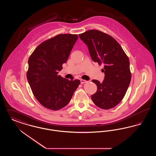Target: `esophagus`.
<instances>
[{
	"mask_svg": "<svg viewBox=\"0 0 156 156\" xmlns=\"http://www.w3.org/2000/svg\"><path fill=\"white\" fill-rule=\"evenodd\" d=\"M80 81H81V83H85L87 82V81H85V80H81Z\"/></svg>",
	"mask_w": 156,
	"mask_h": 156,
	"instance_id": "esophagus-1",
	"label": "esophagus"
}]
</instances>
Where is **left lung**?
<instances>
[{
	"mask_svg": "<svg viewBox=\"0 0 156 156\" xmlns=\"http://www.w3.org/2000/svg\"><path fill=\"white\" fill-rule=\"evenodd\" d=\"M79 37L87 45L92 59L104 66L103 82L92 81L97 90L91 99L101 109L114 108L125 97L131 81L129 58L115 39L102 31L88 30Z\"/></svg>",
	"mask_w": 156,
	"mask_h": 156,
	"instance_id": "left-lung-1",
	"label": "left lung"
}]
</instances>
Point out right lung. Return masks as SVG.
I'll list each match as a JSON object with an SVG mask.
<instances>
[{
  "label": "right lung",
  "instance_id": "right-lung-1",
  "mask_svg": "<svg viewBox=\"0 0 156 156\" xmlns=\"http://www.w3.org/2000/svg\"><path fill=\"white\" fill-rule=\"evenodd\" d=\"M78 38L77 34H58L38 45L29 58L27 81L37 101L47 109L65 107L81 83L58 74Z\"/></svg>",
  "mask_w": 156,
  "mask_h": 156
}]
</instances>
